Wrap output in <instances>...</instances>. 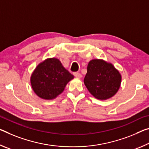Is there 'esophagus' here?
Listing matches in <instances>:
<instances>
[{
    "label": "esophagus",
    "mask_w": 149,
    "mask_h": 149,
    "mask_svg": "<svg viewBox=\"0 0 149 149\" xmlns=\"http://www.w3.org/2000/svg\"><path fill=\"white\" fill-rule=\"evenodd\" d=\"M74 75L75 77H77V78H81L82 76L81 74L79 72H75V73H74Z\"/></svg>",
    "instance_id": "34e87169"
}]
</instances>
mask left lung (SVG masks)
Wrapping results in <instances>:
<instances>
[{"mask_svg":"<svg viewBox=\"0 0 149 149\" xmlns=\"http://www.w3.org/2000/svg\"><path fill=\"white\" fill-rule=\"evenodd\" d=\"M121 75L111 63L92 60L87 65L84 84L92 95L100 100L111 97L119 90Z\"/></svg>","mask_w":149,"mask_h":149,"instance_id":"obj_1","label":"left lung"}]
</instances>
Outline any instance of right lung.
<instances>
[{"label": "right lung", "mask_w": 149, "mask_h": 149, "mask_svg": "<svg viewBox=\"0 0 149 149\" xmlns=\"http://www.w3.org/2000/svg\"><path fill=\"white\" fill-rule=\"evenodd\" d=\"M74 76L57 58H48L40 63L30 78L34 93L44 100H53L62 93Z\"/></svg>", "instance_id": "obj_1"}]
</instances>
